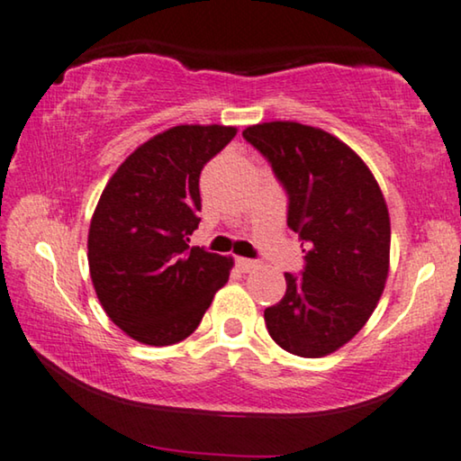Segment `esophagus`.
Here are the masks:
<instances>
[{"mask_svg": "<svg viewBox=\"0 0 461 461\" xmlns=\"http://www.w3.org/2000/svg\"><path fill=\"white\" fill-rule=\"evenodd\" d=\"M235 264H237V268L241 270V272H253L258 268V262L256 259H247V258H237L235 259Z\"/></svg>", "mask_w": 461, "mask_h": 461, "instance_id": "esophagus-1", "label": "esophagus"}]
</instances>
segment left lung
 <instances>
[{
	"label": "left lung",
	"instance_id": "obj_1",
	"mask_svg": "<svg viewBox=\"0 0 461 461\" xmlns=\"http://www.w3.org/2000/svg\"><path fill=\"white\" fill-rule=\"evenodd\" d=\"M286 193V224L305 247L303 270L285 272L286 293L266 308L270 337L289 353L322 357L362 330L389 275L384 197L359 156L299 122L243 131Z\"/></svg>",
	"mask_w": 461,
	"mask_h": 461
}]
</instances>
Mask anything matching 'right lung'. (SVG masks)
Wrapping results in <instances>:
<instances>
[{
    "mask_svg": "<svg viewBox=\"0 0 461 461\" xmlns=\"http://www.w3.org/2000/svg\"><path fill=\"white\" fill-rule=\"evenodd\" d=\"M237 135L232 126L181 124L124 159L99 197L89 270L112 322L145 345L183 341L202 322L232 259L189 247L202 212L199 175Z\"/></svg>",
    "mask_w": 461,
    "mask_h": 461,
    "instance_id": "right-lung-1",
    "label": "right lung"
}]
</instances>
